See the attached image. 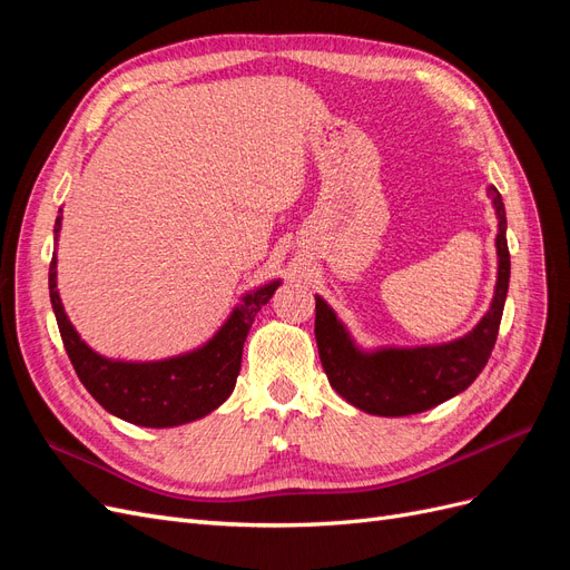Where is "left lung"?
Masks as SVG:
<instances>
[{
	"label": "left lung",
	"mask_w": 570,
	"mask_h": 570,
	"mask_svg": "<svg viewBox=\"0 0 570 570\" xmlns=\"http://www.w3.org/2000/svg\"><path fill=\"white\" fill-rule=\"evenodd\" d=\"M497 214V283L490 308L471 333L421 347L361 350L323 297L316 295V342L333 390L373 416H411L433 409L469 387L485 368L502 323L509 292L507 212L497 187H488Z\"/></svg>",
	"instance_id": "obj_1"
}]
</instances>
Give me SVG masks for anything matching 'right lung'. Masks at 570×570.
<instances>
[{
  "label": "right lung",
  "instance_id": "1",
  "mask_svg": "<svg viewBox=\"0 0 570 570\" xmlns=\"http://www.w3.org/2000/svg\"><path fill=\"white\" fill-rule=\"evenodd\" d=\"M61 214V212H59ZM61 216L55 223V239ZM281 287L271 281L243 297L202 347L157 361H124L95 352L68 321L57 289V254L49 264V299L68 358L95 400L116 419L142 428H176L204 419L235 390L243 347L254 316Z\"/></svg>",
  "mask_w": 570,
  "mask_h": 570
}]
</instances>
